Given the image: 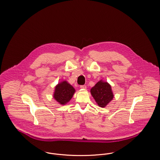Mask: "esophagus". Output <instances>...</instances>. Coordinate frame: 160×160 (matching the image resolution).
<instances>
[{
	"instance_id": "obj_1",
	"label": "esophagus",
	"mask_w": 160,
	"mask_h": 160,
	"mask_svg": "<svg viewBox=\"0 0 160 160\" xmlns=\"http://www.w3.org/2000/svg\"><path fill=\"white\" fill-rule=\"evenodd\" d=\"M80 88H81V89H86V86H85V85H82V86H80Z\"/></svg>"
}]
</instances>
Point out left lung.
I'll use <instances>...</instances> for the list:
<instances>
[{
	"instance_id": "1",
	"label": "left lung",
	"mask_w": 160,
	"mask_h": 160,
	"mask_svg": "<svg viewBox=\"0 0 160 160\" xmlns=\"http://www.w3.org/2000/svg\"><path fill=\"white\" fill-rule=\"evenodd\" d=\"M91 93L97 104L102 108L106 106L114 97L111 86L102 80H100L92 88Z\"/></svg>"
}]
</instances>
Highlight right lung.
Here are the masks:
<instances>
[{"mask_svg": "<svg viewBox=\"0 0 160 160\" xmlns=\"http://www.w3.org/2000/svg\"><path fill=\"white\" fill-rule=\"evenodd\" d=\"M75 89L67 81L58 84L55 87L53 97L60 104L65 105L72 98Z\"/></svg>", "mask_w": 160, "mask_h": 160, "instance_id": "add662e5", "label": "right lung"}]
</instances>
